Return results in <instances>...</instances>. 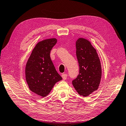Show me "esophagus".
Here are the masks:
<instances>
[{
	"label": "esophagus",
	"instance_id": "1",
	"mask_svg": "<svg viewBox=\"0 0 126 126\" xmlns=\"http://www.w3.org/2000/svg\"><path fill=\"white\" fill-rule=\"evenodd\" d=\"M61 76H62V78H63V80H66V79H67V75L66 74H63L61 75Z\"/></svg>",
	"mask_w": 126,
	"mask_h": 126
}]
</instances>
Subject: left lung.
Listing matches in <instances>:
<instances>
[{
	"label": "left lung",
	"mask_w": 126,
	"mask_h": 126,
	"mask_svg": "<svg viewBox=\"0 0 126 126\" xmlns=\"http://www.w3.org/2000/svg\"><path fill=\"white\" fill-rule=\"evenodd\" d=\"M76 47L79 74L72 83L79 94L86 97L98 89L102 76L101 63L96 49L87 40L79 38Z\"/></svg>",
	"instance_id": "1"
}]
</instances>
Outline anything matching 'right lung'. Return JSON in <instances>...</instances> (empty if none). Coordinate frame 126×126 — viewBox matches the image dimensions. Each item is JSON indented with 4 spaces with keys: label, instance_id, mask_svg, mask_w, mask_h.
Here are the masks:
<instances>
[{
    "label": "right lung",
    "instance_id": "add662e5",
    "mask_svg": "<svg viewBox=\"0 0 126 126\" xmlns=\"http://www.w3.org/2000/svg\"><path fill=\"white\" fill-rule=\"evenodd\" d=\"M57 43L55 38L39 42L33 49L25 67V78L29 89L45 97L55 83L62 80L50 58V51Z\"/></svg>",
    "mask_w": 126,
    "mask_h": 126
}]
</instances>
